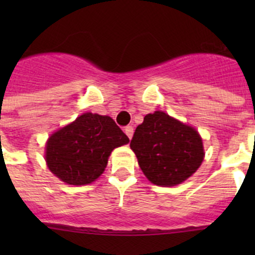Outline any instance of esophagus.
<instances>
[{"mask_svg":"<svg viewBox=\"0 0 255 255\" xmlns=\"http://www.w3.org/2000/svg\"><path fill=\"white\" fill-rule=\"evenodd\" d=\"M125 133L128 135V138L130 139V138L133 137V127H132V126H127V127L125 128Z\"/></svg>","mask_w":255,"mask_h":255,"instance_id":"obj_1","label":"esophagus"}]
</instances>
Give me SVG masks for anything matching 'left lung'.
<instances>
[{
  "instance_id": "1",
  "label": "left lung",
  "mask_w": 255,
  "mask_h": 255,
  "mask_svg": "<svg viewBox=\"0 0 255 255\" xmlns=\"http://www.w3.org/2000/svg\"><path fill=\"white\" fill-rule=\"evenodd\" d=\"M144 175L159 186H175L190 177L204 160L202 139L196 129L166 113L144 117L130 140Z\"/></svg>"
}]
</instances>
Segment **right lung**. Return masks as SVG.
Masks as SVG:
<instances>
[{
  "mask_svg": "<svg viewBox=\"0 0 255 255\" xmlns=\"http://www.w3.org/2000/svg\"><path fill=\"white\" fill-rule=\"evenodd\" d=\"M128 142L111 117L87 112L50 135L45 160L66 184L87 185L104 173L113 149Z\"/></svg>",
  "mask_w": 255,
  "mask_h": 255,
  "instance_id": "right-lung-1",
  "label": "right lung"
}]
</instances>
